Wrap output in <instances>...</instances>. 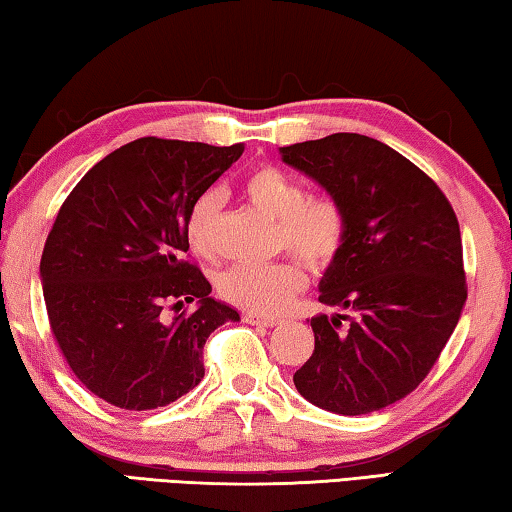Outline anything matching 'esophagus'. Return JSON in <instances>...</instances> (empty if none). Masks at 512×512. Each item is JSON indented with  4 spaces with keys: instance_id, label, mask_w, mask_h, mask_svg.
I'll return each instance as SVG.
<instances>
[{
    "instance_id": "1",
    "label": "esophagus",
    "mask_w": 512,
    "mask_h": 512,
    "mask_svg": "<svg viewBox=\"0 0 512 512\" xmlns=\"http://www.w3.org/2000/svg\"><path fill=\"white\" fill-rule=\"evenodd\" d=\"M241 318H244L246 323H250V325H262V327H275V325H280V320H277V318L259 316V314H253V311H246V314H241Z\"/></svg>"
}]
</instances>
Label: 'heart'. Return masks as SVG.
I'll return each instance as SVG.
<instances>
[{
    "mask_svg": "<svg viewBox=\"0 0 512 512\" xmlns=\"http://www.w3.org/2000/svg\"><path fill=\"white\" fill-rule=\"evenodd\" d=\"M248 203L275 221V241L300 257L309 268L323 271L339 257L348 237V214L332 194H309L300 178L275 164H262L244 178ZM219 192L201 194L189 207L185 237L192 253L212 259L214 225L219 216ZM307 275L296 259H280L266 266H235L219 277L225 302L253 314H280L296 293L305 289Z\"/></svg>",
    "mask_w": 512,
    "mask_h": 512,
    "instance_id": "1",
    "label": "heart"
}]
</instances>
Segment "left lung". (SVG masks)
Listing matches in <instances>:
<instances>
[{
  "mask_svg": "<svg viewBox=\"0 0 512 512\" xmlns=\"http://www.w3.org/2000/svg\"><path fill=\"white\" fill-rule=\"evenodd\" d=\"M280 151L348 214L318 296L348 314L311 318L316 345L293 384L325 411H379L420 386L461 316L467 284L454 207L427 173L366 135Z\"/></svg>",
  "mask_w": 512,
  "mask_h": 512,
  "instance_id": "1",
  "label": "left lung"
}]
</instances>
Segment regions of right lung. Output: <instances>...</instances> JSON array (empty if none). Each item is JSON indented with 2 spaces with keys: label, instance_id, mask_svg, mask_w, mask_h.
<instances>
[{
  "label": "right lung",
  "instance_id": "1",
  "mask_svg": "<svg viewBox=\"0 0 512 512\" xmlns=\"http://www.w3.org/2000/svg\"><path fill=\"white\" fill-rule=\"evenodd\" d=\"M244 146L140 137L85 173L40 259L51 334L76 379L103 402L149 411L203 379V345L225 320L189 259V207ZM189 301L194 312L179 311ZM176 310L167 319L163 309Z\"/></svg>",
  "mask_w": 512,
  "mask_h": 512
}]
</instances>
